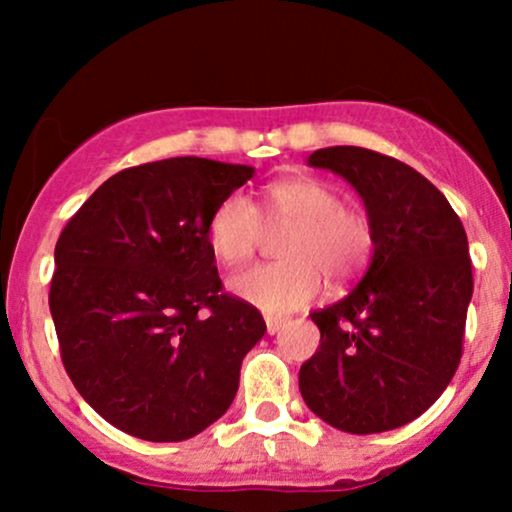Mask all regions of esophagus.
<instances>
[{
	"label": "esophagus",
	"mask_w": 512,
	"mask_h": 512,
	"mask_svg": "<svg viewBox=\"0 0 512 512\" xmlns=\"http://www.w3.org/2000/svg\"><path fill=\"white\" fill-rule=\"evenodd\" d=\"M264 322H267V332L269 334H276L281 330V325H284V317H276V315H267L264 317Z\"/></svg>",
	"instance_id": "obj_1"
}]
</instances>
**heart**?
Wrapping results in <instances>:
<instances>
[{
    "mask_svg": "<svg viewBox=\"0 0 512 512\" xmlns=\"http://www.w3.org/2000/svg\"><path fill=\"white\" fill-rule=\"evenodd\" d=\"M269 228H291L281 243L284 262L260 264L236 276L231 289L264 313H291L315 301L322 272L346 281L366 267L375 233L366 214L346 209L344 197L315 178L279 180L264 192L262 209L240 192L223 197L211 211L209 248L226 267L252 260Z\"/></svg>",
    "mask_w": 512,
    "mask_h": 512,
    "instance_id": "1",
    "label": "heart"
}]
</instances>
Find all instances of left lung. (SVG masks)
<instances>
[{
  "mask_svg": "<svg viewBox=\"0 0 512 512\" xmlns=\"http://www.w3.org/2000/svg\"><path fill=\"white\" fill-rule=\"evenodd\" d=\"M308 166L354 185L375 245L356 289L310 313L320 349L298 373L301 395L339 431H392L424 414L460 366L474 291L467 233L443 192L397 158L330 146Z\"/></svg>",
  "mask_w": 512,
  "mask_h": 512,
  "instance_id": "8db88e82",
  "label": "left lung"
}]
</instances>
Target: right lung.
<instances>
[{
	"label": "right lung",
	"instance_id": "obj_1",
	"mask_svg": "<svg viewBox=\"0 0 512 512\" xmlns=\"http://www.w3.org/2000/svg\"><path fill=\"white\" fill-rule=\"evenodd\" d=\"M252 175L197 156L125 168L60 233L50 313L64 370L129 436L178 443L221 419L267 332L223 291L207 240L211 211Z\"/></svg>",
	"mask_w": 512,
	"mask_h": 512
}]
</instances>
